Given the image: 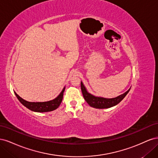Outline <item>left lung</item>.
<instances>
[{"mask_svg": "<svg viewBox=\"0 0 158 158\" xmlns=\"http://www.w3.org/2000/svg\"><path fill=\"white\" fill-rule=\"evenodd\" d=\"M130 89H129L125 93H124L123 94L114 98L108 99L104 98L95 97L94 95L90 94L87 92V90L85 89L83 83L81 82V90H82L83 97L85 100V102H86L91 107L96 109H106L116 106V105L120 103L122 100L125 98L127 94L129 92Z\"/></svg>", "mask_w": 158, "mask_h": 158, "instance_id": "1", "label": "left lung"}]
</instances>
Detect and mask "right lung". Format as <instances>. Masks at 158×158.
<instances>
[{"label":"right lung","mask_w":158,"mask_h":158,"mask_svg":"<svg viewBox=\"0 0 158 158\" xmlns=\"http://www.w3.org/2000/svg\"><path fill=\"white\" fill-rule=\"evenodd\" d=\"M65 87L63 88V91L60 92V94L53 100H51L49 102H27L26 100L20 98L19 95L16 93L15 95L18 99L20 103L23 105L25 107H26L27 109H29L35 112H49L52 111L53 110H55L56 109L58 108L60 105L62 100L63 98V94L64 92Z\"/></svg>","instance_id":"add662e5"}]
</instances>
